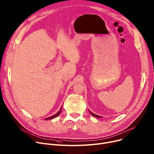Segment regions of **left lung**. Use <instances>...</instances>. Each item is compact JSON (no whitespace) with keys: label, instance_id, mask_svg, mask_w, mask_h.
<instances>
[{"label":"left lung","instance_id":"8db88e82","mask_svg":"<svg viewBox=\"0 0 154 154\" xmlns=\"http://www.w3.org/2000/svg\"><path fill=\"white\" fill-rule=\"evenodd\" d=\"M89 111L90 114H91L92 116H93L96 117H99V118H101V117H101V116H98V115H96V114H95L93 113L92 112H91V111Z\"/></svg>","mask_w":154,"mask_h":154}]
</instances>
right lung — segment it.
I'll return each instance as SVG.
<instances>
[{
	"label": "right lung",
	"mask_w": 154,
	"mask_h": 154,
	"mask_svg": "<svg viewBox=\"0 0 154 154\" xmlns=\"http://www.w3.org/2000/svg\"><path fill=\"white\" fill-rule=\"evenodd\" d=\"M61 110H62V106L61 107L60 111H59L57 114H54V115H53V116H50V117H47V118H45V120H50V119H52L55 118V117H57L58 116L60 115V114L61 112Z\"/></svg>",
	"instance_id": "add662e5"
}]
</instances>
